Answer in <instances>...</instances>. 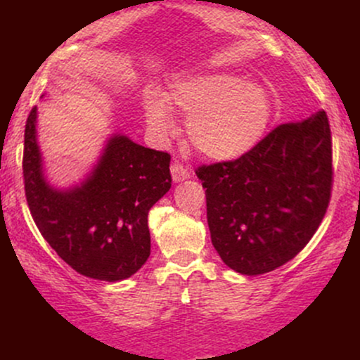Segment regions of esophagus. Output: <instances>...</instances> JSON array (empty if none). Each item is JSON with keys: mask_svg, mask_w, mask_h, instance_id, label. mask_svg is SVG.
Returning <instances> with one entry per match:
<instances>
[{"mask_svg": "<svg viewBox=\"0 0 360 360\" xmlns=\"http://www.w3.org/2000/svg\"><path fill=\"white\" fill-rule=\"evenodd\" d=\"M171 176H172V181H174V183H179V181L188 179V177L191 176V172H189V169L184 167L183 164L174 162L171 166Z\"/></svg>", "mask_w": 360, "mask_h": 360, "instance_id": "34e87169", "label": "esophagus"}]
</instances>
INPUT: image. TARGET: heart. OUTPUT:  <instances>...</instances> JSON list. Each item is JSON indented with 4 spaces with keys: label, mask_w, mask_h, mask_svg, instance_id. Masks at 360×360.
Here are the masks:
<instances>
[{
    "label": "heart",
    "mask_w": 360,
    "mask_h": 360,
    "mask_svg": "<svg viewBox=\"0 0 360 360\" xmlns=\"http://www.w3.org/2000/svg\"><path fill=\"white\" fill-rule=\"evenodd\" d=\"M167 101L189 115V142L213 160H232L249 152L264 135L272 115L267 91L232 74H206L176 82ZM143 113L152 134H171L174 120L160 94H147Z\"/></svg>",
    "instance_id": "heart-1"
}]
</instances>
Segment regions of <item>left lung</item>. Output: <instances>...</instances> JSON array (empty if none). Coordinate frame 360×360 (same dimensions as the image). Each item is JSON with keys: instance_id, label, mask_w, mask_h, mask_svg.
Listing matches in <instances>:
<instances>
[{"instance_id": "8db88e82", "label": "left lung", "mask_w": 360, "mask_h": 360, "mask_svg": "<svg viewBox=\"0 0 360 360\" xmlns=\"http://www.w3.org/2000/svg\"><path fill=\"white\" fill-rule=\"evenodd\" d=\"M213 247L230 269L271 272L304 249L332 196L325 111L283 123L235 160L200 166Z\"/></svg>"}]
</instances>
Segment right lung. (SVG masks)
I'll return each mask as SVG.
<instances>
[{"mask_svg": "<svg viewBox=\"0 0 360 360\" xmlns=\"http://www.w3.org/2000/svg\"><path fill=\"white\" fill-rule=\"evenodd\" d=\"M37 108L25 125V196L40 233L57 255L86 278L122 281L150 255L147 217L171 189V155L113 135L81 186L56 189L44 176Z\"/></svg>", "mask_w": 360, "mask_h": 360, "instance_id": "1", "label": "right lung"}]
</instances>
